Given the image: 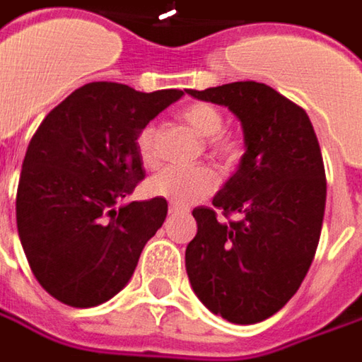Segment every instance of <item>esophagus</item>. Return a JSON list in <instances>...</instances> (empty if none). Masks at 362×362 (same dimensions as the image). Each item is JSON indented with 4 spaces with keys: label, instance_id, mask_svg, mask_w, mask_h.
Here are the masks:
<instances>
[{
    "label": "esophagus",
    "instance_id": "34e87169",
    "mask_svg": "<svg viewBox=\"0 0 362 362\" xmlns=\"http://www.w3.org/2000/svg\"><path fill=\"white\" fill-rule=\"evenodd\" d=\"M184 210H186V208H182V206H178V204H170L168 206L170 214H178V212H184Z\"/></svg>",
    "mask_w": 362,
    "mask_h": 362
}]
</instances>
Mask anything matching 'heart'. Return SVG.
<instances>
[{
	"label": "heart",
	"instance_id": "1",
	"mask_svg": "<svg viewBox=\"0 0 362 362\" xmlns=\"http://www.w3.org/2000/svg\"><path fill=\"white\" fill-rule=\"evenodd\" d=\"M182 118L198 136L206 138L208 154L220 162L222 166H232L240 156V142L228 134L222 132L224 116L218 107L208 102H196L182 110ZM136 150L146 166H154L158 162L156 154V130L146 126L138 132ZM216 188V174L206 166L196 168H178L170 166L158 172L148 182V192L158 198H166L172 204L188 206L198 202Z\"/></svg>",
	"mask_w": 362,
	"mask_h": 362
}]
</instances>
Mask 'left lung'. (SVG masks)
<instances>
[{
  "label": "left lung",
  "mask_w": 362,
  "mask_h": 362,
  "mask_svg": "<svg viewBox=\"0 0 362 362\" xmlns=\"http://www.w3.org/2000/svg\"><path fill=\"white\" fill-rule=\"evenodd\" d=\"M226 106L240 119V166L212 204L192 216L198 232L186 246V272L202 305L234 325H255L286 305L317 252L327 178L313 124L300 106L267 83L234 81L188 90Z\"/></svg>",
  "instance_id": "obj_1"
}]
</instances>
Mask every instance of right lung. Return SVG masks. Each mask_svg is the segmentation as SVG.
I'll return each mask as SVG.
<instances>
[{
    "label": "right lung",
    "mask_w": 362,
    "mask_h": 362,
    "mask_svg": "<svg viewBox=\"0 0 362 362\" xmlns=\"http://www.w3.org/2000/svg\"><path fill=\"white\" fill-rule=\"evenodd\" d=\"M182 95L92 81L54 107L33 134L16 218L33 276L59 303L90 308L116 296L164 224V198L124 200L146 174L138 132Z\"/></svg>",
    "instance_id": "obj_1"
}]
</instances>
